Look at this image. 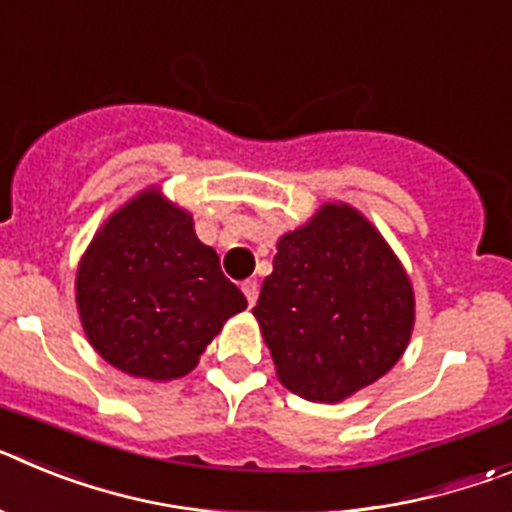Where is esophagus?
Returning <instances> with one entry per match:
<instances>
[{"label":"esophagus","instance_id":"obj_1","mask_svg":"<svg viewBox=\"0 0 512 512\" xmlns=\"http://www.w3.org/2000/svg\"><path fill=\"white\" fill-rule=\"evenodd\" d=\"M241 289H243V295H246V300H248V305H256V297H259V282H256V279H246V282L241 284Z\"/></svg>","mask_w":512,"mask_h":512}]
</instances>
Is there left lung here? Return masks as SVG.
Here are the masks:
<instances>
[{"label":"left lung","mask_w":512,"mask_h":512,"mask_svg":"<svg viewBox=\"0 0 512 512\" xmlns=\"http://www.w3.org/2000/svg\"><path fill=\"white\" fill-rule=\"evenodd\" d=\"M253 318L279 382L333 405L400 361L413 336L415 292L384 235L356 207L325 202L279 238Z\"/></svg>","instance_id":"1"}]
</instances>
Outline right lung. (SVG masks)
<instances>
[{
	"label": "right lung",
	"instance_id": "add662e5",
	"mask_svg": "<svg viewBox=\"0 0 512 512\" xmlns=\"http://www.w3.org/2000/svg\"><path fill=\"white\" fill-rule=\"evenodd\" d=\"M246 297L197 238L194 220L161 187L117 207L76 269V310L87 341L120 372L171 382L200 364L207 343Z\"/></svg>",
	"mask_w": 512,
	"mask_h": 512
}]
</instances>
